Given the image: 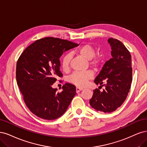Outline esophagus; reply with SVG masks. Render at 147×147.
I'll return each mask as SVG.
<instances>
[{"label":"esophagus","mask_w":147,"mask_h":147,"mask_svg":"<svg viewBox=\"0 0 147 147\" xmlns=\"http://www.w3.org/2000/svg\"><path fill=\"white\" fill-rule=\"evenodd\" d=\"M83 88H80V87H76V92L79 93L81 90H82Z\"/></svg>","instance_id":"obj_1"}]
</instances>
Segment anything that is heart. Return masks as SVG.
Segmentation results:
<instances>
[{"label": "heart", "instance_id": "1", "mask_svg": "<svg viewBox=\"0 0 147 147\" xmlns=\"http://www.w3.org/2000/svg\"><path fill=\"white\" fill-rule=\"evenodd\" d=\"M77 53L84 58L90 60V64L93 68H98L101 63L100 59L94 56L95 51L90 45L86 44L80 46L77 49ZM71 58V56L69 53L65 54L61 58V67L64 71H67L69 68ZM93 73L90 70L86 71L74 72L68 78V80L69 82L76 85V86L84 87L86 86L88 80L93 78Z\"/></svg>", "mask_w": 147, "mask_h": 147}]
</instances>
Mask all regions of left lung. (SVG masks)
Returning a JSON list of instances; mask_svg holds the SVG:
<instances>
[{
	"label": "left lung",
	"mask_w": 147,
	"mask_h": 147,
	"mask_svg": "<svg viewBox=\"0 0 147 147\" xmlns=\"http://www.w3.org/2000/svg\"><path fill=\"white\" fill-rule=\"evenodd\" d=\"M107 42L111 47L112 57L104 65L94 82L103 86L101 92L98 88L93 90L90 105L98 111L109 113L121 106L127 96L132 82V69L131 56L122 42L112 38Z\"/></svg>",
	"instance_id": "obj_1"
}]
</instances>
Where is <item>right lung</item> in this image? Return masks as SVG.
<instances>
[{"instance_id":"add662e5","label":"right lung","mask_w":147,"mask_h":147,"mask_svg":"<svg viewBox=\"0 0 147 147\" xmlns=\"http://www.w3.org/2000/svg\"><path fill=\"white\" fill-rule=\"evenodd\" d=\"M78 44L57 38L46 37L24 51L16 65V81L26 105L35 115L48 120L60 117L76 95V87L66 83L62 92L52 87L61 77L60 57Z\"/></svg>"}]
</instances>
